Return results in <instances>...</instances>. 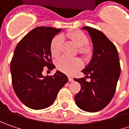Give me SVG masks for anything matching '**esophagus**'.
<instances>
[{"label": "esophagus", "instance_id": "1", "mask_svg": "<svg viewBox=\"0 0 129 129\" xmlns=\"http://www.w3.org/2000/svg\"><path fill=\"white\" fill-rule=\"evenodd\" d=\"M68 80L70 82H72L73 81V77H71V76H68Z\"/></svg>", "mask_w": 129, "mask_h": 129}]
</instances>
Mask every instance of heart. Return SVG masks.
I'll list each match as a JSON object with an SVG mask.
<instances>
[{
	"instance_id": "b5f03b06",
	"label": "heart",
	"mask_w": 129,
	"mask_h": 129,
	"mask_svg": "<svg viewBox=\"0 0 129 129\" xmlns=\"http://www.w3.org/2000/svg\"><path fill=\"white\" fill-rule=\"evenodd\" d=\"M68 39L77 46L78 53L82 57H89L92 52V49L87 44V37L84 33L80 30L69 31L60 36H56L50 42L49 51L53 57H58L61 54L62 39ZM57 68L61 72L68 75H72L81 67V62L77 58H69L62 57L59 58L56 63Z\"/></svg>"
}]
</instances>
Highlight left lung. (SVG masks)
<instances>
[{"mask_svg": "<svg viewBox=\"0 0 129 129\" xmlns=\"http://www.w3.org/2000/svg\"><path fill=\"white\" fill-rule=\"evenodd\" d=\"M82 28L90 34L93 44L92 58L82 71L91 80L87 81L85 77L74 79L81 85L75 101L80 109L93 113L103 109L112 100L121 65L116 47L103 33L90 26Z\"/></svg>", "mask_w": 129, "mask_h": 129, "instance_id": "obj_1", "label": "left lung"}]
</instances>
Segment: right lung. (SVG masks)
Returning <instances> with one entry per match:
<instances>
[{"label": "right lung", "instance_id": "right-lung-1", "mask_svg": "<svg viewBox=\"0 0 129 129\" xmlns=\"http://www.w3.org/2000/svg\"><path fill=\"white\" fill-rule=\"evenodd\" d=\"M60 28L39 26L28 32L18 43L11 62L12 85L15 93L23 103L31 109L39 110L51 106L59 90L67 82L60 71L53 75H42L44 67L52 70L49 51L53 37Z\"/></svg>", "mask_w": 129, "mask_h": 129}]
</instances>
